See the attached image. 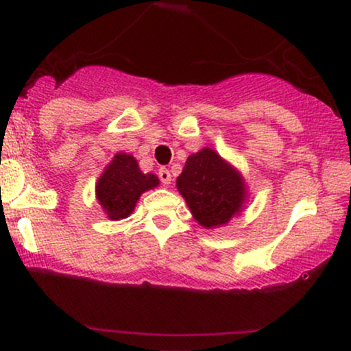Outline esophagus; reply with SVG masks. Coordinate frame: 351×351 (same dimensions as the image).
Masks as SVG:
<instances>
[{
    "label": "esophagus",
    "instance_id": "34e87169",
    "mask_svg": "<svg viewBox=\"0 0 351 351\" xmlns=\"http://www.w3.org/2000/svg\"><path fill=\"white\" fill-rule=\"evenodd\" d=\"M158 176H160V180H161L165 185L171 184V172L167 171L166 167H161V169L158 171Z\"/></svg>",
    "mask_w": 351,
    "mask_h": 351
}]
</instances>
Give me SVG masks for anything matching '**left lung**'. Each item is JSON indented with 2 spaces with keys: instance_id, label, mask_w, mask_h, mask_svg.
Returning <instances> with one entry per match:
<instances>
[{
  "instance_id": "obj_1",
  "label": "left lung",
  "mask_w": 351,
  "mask_h": 351,
  "mask_svg": "<svg viewBox=\"0 0 351 351\" xmlns=\"http://www.w3.org/2000/svg\"><path fill=\"white\" fill-rule=\"evenodd\" d=\"M176 185L193 219L208 230L227 225L249 199L239 169L208 147L186 158Z\"/></svg>"
}]
</instances>
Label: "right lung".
<instances>
[{
  "mask_svg": "<svg viewBox=\"0 0 351 351\" xmlns=\"http://www.w3.org/2000/svg\"><path fill=\"white\" fill-rule=\"evenodd\" d=\"M158 185L160 179L152 172H142L136 158L118 152L95 184V198L110 220H121L132 214L142 193Z\"/></svg>",
  "mask_w": 351,
  "mask_h": 351,
  "instance_id": "right-lung-1",
  "label": "right lung"
}]
</instances>
